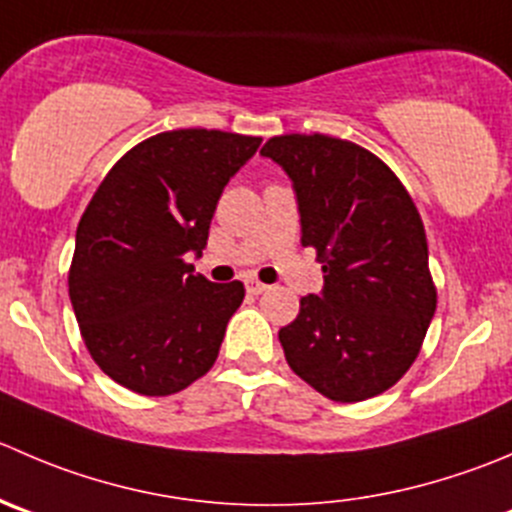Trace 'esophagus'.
<instances>
[{
  "label": "esophagus",
  "instance_id": "esophagus-1",
  "mask_svg": "<svg viewBox=\"0 0 512 512\" xmlns=\"http://www.w3.org/2000/svg\"><path fill=\"white\" fill-rule=\"evenodd\" d=\"M270 290V285H265V282L260 280H250L247 282V292H252V295H262V292Z\"/></svg>",
  "mask_w": 512,
  "mask_h": 512
}]
</instances>
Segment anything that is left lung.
I'll use <instances>...</instances> for the list:
<instances>
[{"instance_id": "left-lung-1", "label": "left lung", "mask_w": 512, "mask_h": 512, "mask_svg": "<svg viewBox=\"0 0 512 512\" xmlns=\"http://www.w3.org/2000/svg\"><path fill=\"white\" fill-rule=\"evenodd\" d=\"M260 155L287 172L302 247L325 285L280 330L287 365L335 403H360L410 370L438 305L413 197L380 157L327 135H280Z\"/></svg>"}]
</instances>
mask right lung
<instances>
[{
  "label": "right lung",
  "instance_id": "1",
  "mask_svg": "<svg viewBox=\"0 0 512 512\" xmlns=\"http://www.w3.org/2000/svg\"><path fill=\"white\" fill-rule=\"evenodd\" d=\"M262 137L172 130L132 147L77 227L69 300L92 360L140 395H172L217 360L240 280L195 275L217 200Z\"/></svg>",
  "mask_w": 512,
  "mask_h": 512
}]
</instances>
